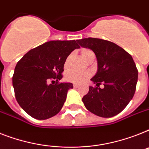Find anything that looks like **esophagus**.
<instances>
[{
    "instance_id": "34e87169",
    "label": "esophagus",
    "mask_w": 149,
    "mask_h": 149,
    "mask_svg": "<svg viewBox=\"0 0 149 149\" xmlns=\"http://www.w3.org/2000/svg\"><path fill=\"white\" fill-rule=\"evenodd\" d=\"M73 87H74V88H78L79 85L77 84V83H73Z\"/></svg>"
}]
</instances>
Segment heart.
I'll return each instance as SVG.
<instances>
[{"mask_svg": "<svg viewBox=\"0 0 149 149\" xmlns=\"http://www.w3.org/2000/svg\"><path fill=\"white\" fill-rule=\"evenodd\" d=\"M81 54L85 60H88L92 56H95L93 52L89 49H83L81 52ZM70 57V56H69L64 62L65 67H67L68 66ZM89 77H90V73L89 72H81V71L77 70H69L68 72H66V75H65V79L66 80L75 83H84Z\"/></svg>", "mask_w": 149, "mask_h": 149, "instance_id": "b5f03b06", "label": "heart"}]
</instances>
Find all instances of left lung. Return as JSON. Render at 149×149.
<instances>
[{
	"label": "left lung",
	"mask_w": 149,
	"mask_h": 149,
	"mask_svg": "<svg viewBox=\"0 0 149 149\" xmlns=\"http://www.w3.org/2000/svg\"><path fill=\"white\" fill-rule=\"evenodd\" d=\"M81 47L95 53L98 71L83 98L86 108L98 116L109 118L120 113L132 99L138 81V70L132 56L116 43L99 38L78 40ZM104 85L103 89L99 87Z\"/></svg>",
	"instance_id": "8db88e82"
}]
</instances>
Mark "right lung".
<instances>
[{
  "mask_svg": "<svg viewBox=\"0 0 149 149\" xmlns=\"http://www.w3.org/2000/svg\"><path fill=\"white\" fill-rule=\"evenodd\" d=\"M79 46L76 40L49 41L31 49L17 62L12 79L14 94L20 107L31 117L43 120L61 110L73 86L59 80L65 60Z\"/></svg>",
  "mask_w": 149,
  "mask_h": 149,
  "instance_id": "obj_1",
  "label": "right lung"
}]
</instances>
